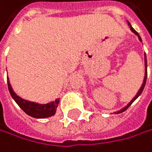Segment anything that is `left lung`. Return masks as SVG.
Listing matches in <instances>:
<instances>
[{
    "label": "left lung",
    "instance_id": "1",
    "mask_svg": "<svg viewBox=\"0 0 152 152\" xmlns=\"http://www.w3.org/2000/svg\"><path fill=\"white\" fill-rule=\"evenodd\" d=\"M127 24H128V26L130 27V30H131L134 34L138 37V39H139V41L140 42H142V39H141V37H140V35L138 34V32L137 31H134V29L133 28V27L131 26V24H130V22L129 21H127ZM144 61H145V75H144V79H143V83H142V85H141V87H140V89L138 90V91H137V93L135 94V96L131 100V102H129L128 104H127V105H125L123 108H121V109H120V110H118V111H116V112H114L115 114H120V113H121V112H123V111H125L130 105H131L136 99H137L138 97H139V95L142 93V91H143V90H144V88H145V85H146V80H147V67H148V65H147V57H146V54H144Z\"/></svg>",
    "mask_w": 152,
    "mask_h": 152
}]
</instances>
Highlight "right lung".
Listing matches in <instances>:
<instances>
[{
	"label": "right lung",
	"mask_w": 152,
	"mask_h": 152,
	"mask_svg": "<svg viewBox=\"0 0 152 152\" xmlns=\"http://www.w3.org/2000/svg\"><path fill=\"white\" fill-rule=\"evenodd\" d=\"M7 84H8L9 92H10L12 98L27 115H29L32 118H35V119H45V118H49L55 115L57 107L60 103V98L56 99L55 101L49 102L48 104H39L35 102L28 101V100L21 98L14 91L13 88L10 84V81H9L8 75H7Z\"/></svg>",
	"instance_id": "obj_1"
}]
</instances>
